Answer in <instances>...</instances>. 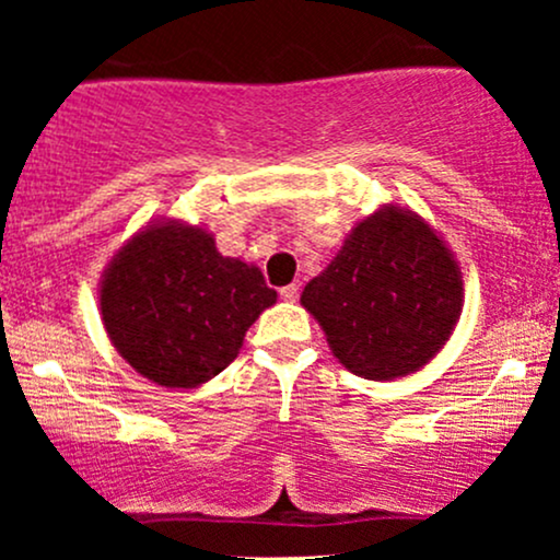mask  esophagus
Segmentation results:
<instances>
[{"label":"esophagus","mask_w":560,"mask_h":560,"mask_svg":"<svg viewBox=\"0 0 560 560\" xmlns=\"http://www.w3.org/2000/svg\"><path fill=\"white\" fill-rule=\"evenodd\" d=\"M279 298L287 300V302H294L300 298V284H287L279 289Z\"/></svg>","instance_id":"1"}]
</instances>
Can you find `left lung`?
Returning <instances> with one entry per match:
<instances>
[{
    "label": "left lung",
    "mask_w": 560,
    "mask_h": 560,
    "mask_svg": "<svg viewBox=\"0 0 560 560\" xmlns=\"http://www.w3.org/2000/svg\"><path fill=\"white\" fill-rule=\"evenodd\" d=\"M300 300L347 371L387 382L440 352L460 316L464 284L419 215L384 208L358 223Z\"/></svg>",
    "instance_id": "left-lung-1"
}]
</instances>
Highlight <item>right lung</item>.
<instances>
[{"mask_svg": "<svg viewBox=\"0 0 560 560\" xmlns=\"http://www.w3.org/2000/svg\"><path fill=\"white\" fill-rule=\"evenodd\" d=\"M276 302L262 273L223 258L213 236L182 223L144 229L115 255L100 307L113 345L163 387H199L240 352Z\"/></svg>", "mask_w": 560, "mask_h": 560, "instance_id": "right-lung-1", "label": "right lung"}]
</instances>
